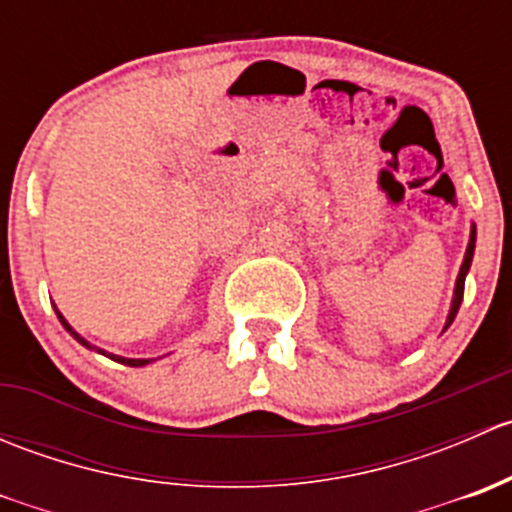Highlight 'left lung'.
I'll return each mask as SVG.
<instances>
[{
	"label": "left lung",
	"mask_w": 512,
	"mask_h": 512,
	"mask_svg": "<svg viewBox=\"0 0 512 512\" xmlns=\"http://www.w3.org/2000/svg\"><path fill=\"white\" fill-rule=\"evenodd\" d=\"M473 250H476V227H473V232H471V242H468L466 257H463L461 272H458V282H456V297H453V307H451V314H448L446 329L451 327V322H453V319H456V314H458V307H461V302H463V287H466V275H468V270H471Z\"/></svg>",
	"instance_id": "obj_1"
}]
</instances>
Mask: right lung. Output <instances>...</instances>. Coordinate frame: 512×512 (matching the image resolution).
<instances>
[{
    "label": "right lung",
    "instance_id": "add662e5",
    "mask_svg": "<svg viewBox=\"0 0 512 512\" xmlns=\"http://www.w3.org/2000/svg\"><path fill=\"white\" fill-rule=\"evenodd\" d=\"M56 314H59V312H56ZM59 319H61V324H64V327H66V329H69V332H71V334H74V337H76V339H79V342H81V344H84V347H89V342H86V339H81V337H79V334H76V332H74V329H71V327H69V324H66V319H64V317H61V314H59ZM101 354H103V352H101ZM111 359L121 361V364H126V366H143V364H148V359H123V356H111Z\"/></svg>",
    "mask_w": 512,
    "mask_h": 512
}]
</instances>
